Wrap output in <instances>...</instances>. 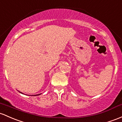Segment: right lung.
<instances>
[{
	"instance_id": "add662e5",
	"label": "right lung",
	"mask_w": 122,
	"mask_h": 122,
	"mask_svg": "<svg viewBox=\"0 0 122 122\" xmlns=\"http://www.w3.org/2000/svg\"><path fill=\"white\" fill-rule=\"evenodd\" d=\"M18 92H19V91H18ZM20 93H22V94H23V93H21V92H20ZM40 94H39V95H40ZM37 95H38V94H37ZM34 96H36V95H34Z\"/></svg>"
}]
</instances>
